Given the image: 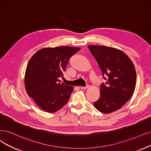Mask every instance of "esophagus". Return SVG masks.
<instances>
[{
	"label": "esophagus",
	"mask_w": 151,
	"mask_h": 151,
	"mask_svg": "<svg viewBox=\"0 0 151 151\" xmlns=\"http://www.w3.org/2000/svg\"><path fill=\"white\" fill-rule=\"evenodd\" d=\"M89 88V86H86V87H83V86H81V89H82V90H86V89H88Z\"/></svg>",
	"instance_id": "obj_1"
}]
</instances>
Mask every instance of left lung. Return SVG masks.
Here are the masks:
<instances>
[{
  "mask_svg": "<svg viewBox=\"0 0 151 151\" xmlns=\"http://www.w3.org/2000/svg\"><path fill=\"white\" fill-rule=\"evenodd\" d=\"M88 48L106 81L100 86V96L94 102V106L102 113L114 112L129 101L134 91L136 83L134 65L129 57L118 48L92 45Z\"/></svg>",
  "mask_w": 151,
  "mask_h": 151,
  "instance_id": "left-lung-1",
  "label": "left lung"
}]
</instances>
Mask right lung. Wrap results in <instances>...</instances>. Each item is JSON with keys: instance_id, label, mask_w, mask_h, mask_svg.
Listing matches in <instances>:
<instances>
[{"instance_id": "1", "label": "right lung", "mask_w": 151, "mask_h": 151, "mask_svg": "<svg viewBox=\"0 0 151 151\" xmlns=\"http://www.w3.org/2000/svg\"><path fill=\"white\" fill-rule=\"evenodd\" d=\"M68 46L43 48L28 63L24 83L26 91L42 110L55 113L66 104L73 87L60 83L71 56L80 50Z\"/></svg>"}]
</instances>
